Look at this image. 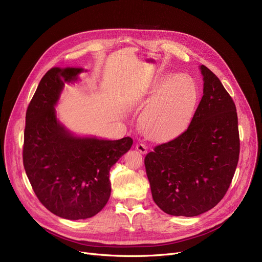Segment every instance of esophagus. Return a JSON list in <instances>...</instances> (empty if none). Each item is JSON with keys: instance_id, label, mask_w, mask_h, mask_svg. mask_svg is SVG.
<instances>
[{"instance_id": "34e87169", "label": "esophagus", "mask_w": 262, "mask_h": 262, "mask_svg": "<svg viewBox=\"0 0 262 262\" xmlns=\"http://www.w3.org/2000/svg\"><path fill=\"white\" fill-rule=\"evenodd\" d=\"M135 148H137V150L140 151L141 154L147 152V147H146V145L143 143H138L137 145H135Z\"/></svg>"}]
</instances>
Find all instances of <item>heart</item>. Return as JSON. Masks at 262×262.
<instances>
[{"instance_id":"heart-1","label":"heart","mask_w":262,"mask_h":262,"mask_svg":"<svg viewBox=\"0 0 262 262\" xmlns=\"http://www.w3.org/2000/svg\"><path fill=\"white\" fill-rule=\"evenodd\" d=\"M198 101L199 89L191 76H161L143 100L148 105L141 116L142 132L154 141L177 137L189 125Z\"/></svg>"}]
</instances>
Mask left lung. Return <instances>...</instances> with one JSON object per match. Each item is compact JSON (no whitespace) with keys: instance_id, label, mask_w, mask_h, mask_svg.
I'll return each mask as SVG.
<instances>
[{"instance_id":"1","label":"left lung","mask_w":262,"mask_h":262,"mask_svg":"<svg viewBox=\"0 0 262 262\" xmlns=\"http://www.w3.org/2000/svg\"><path fill=\"white\" fill-rule=\"evenodd\" d=\"M203 97L185 132L145 157L155 203L173 216L193 217L221 202L239 155L235 104L205 66Z\"/></svg>"}]
</instances>
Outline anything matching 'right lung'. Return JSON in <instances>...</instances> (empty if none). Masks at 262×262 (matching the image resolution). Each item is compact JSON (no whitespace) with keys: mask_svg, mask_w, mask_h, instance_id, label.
I'll use <instances>...</instances> for the list:
<instances>
[{"mask_svg":"<svg viewBox=\"0 0 262 262\" xmlns=\"http://www.w3.org/2000/svg\"><path fill=\"white\" fill-rule=\"evenodd\" d=\"M80 68H52L40 79L26 114L24 166L31 186L48 211L77 221L97 215L111 195L110 170L133 144L73 135L57 119L55 106L66 82Z\"/></svg>","mask_w":262,"mask_h":262,"instance_id":"add662e5","label":"right lung"}]
</instances>
